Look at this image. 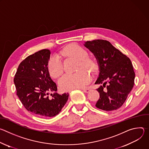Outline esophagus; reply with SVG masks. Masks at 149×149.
Returning a JSON list of instances; mask_svg holds the SVG:
<instances>
[{"label": "esophagus", "instance_id": "esophagus-1", "mask_svg": "<svg viewBox=\"0 0 149 149\" xmlns=\"http://www.w3.org/2000/svg\"><path fill=\"white\" fill-rule=\"evenodd\" d=\"M81 90H82L84 93H88L90 91V90L88 88H81Z\"/></svg>", "mask_w": 149, "mask_h": 149}]
</instances>
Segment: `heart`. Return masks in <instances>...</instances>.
I'll use <instances>...</instances> for the list:
<instances>
[{"instance_id":"1","label":"heart","mask_w":149,"mask_h":149,"mask_svg":"<svg viewBox=\"0 0 149 149\" xmlns=\"http://www.w3.org/2000/svg\"><path fill=\"white\" fill-rule=\"evenodd\" d=\"M59 55L71 57L78 60L79 63L78 70H80L75 74H65L62 76L58 82L60 88L63 91H68L86 86L91 81V76L87 71L82 69L86 68L93 71L95 68L93 60L87 57V51L77 44H71L61 51ZM48 67L49 72L53 78H57L63 73L62 63L58 56L51 57L49 59Z\"/></svg>"}]
</instances>
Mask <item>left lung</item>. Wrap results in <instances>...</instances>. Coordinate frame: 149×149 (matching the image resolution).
Returning a JSON list of instances; mask_svg holds the SVG:
<instances>
[{
	"label": "left lung",
	"mask_w": 149,
	"mask_h": 149,
	"mask_svg": "<svg viewBox=\"0 0 149 149\" xmlns=\"http://www.w3.org/2000/svg\"><path fill=\"white\" fill-rule=\"evenodd\" d=\"M84 46L98 62L100 73L95 84H103L97 90L100 98L96 107L107 111L119 109L134 86L135 73L130 59L106 40L87 41Z\"/></svg>",
	"instance_id": "obj_1"
}]
</instances>
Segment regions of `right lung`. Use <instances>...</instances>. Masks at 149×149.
I'll return each instance as SVG.
<instances>
[{"instance_id": "add662e5", "label": "right lung", "mask_w": 149, "mask_h": 149, "mask_svg": "<svg viewBox=\"0 0 149 149\" xmlns=\"http://www.w3.org/2000/svg\"><path fill=\"white\" fill-rule=\"evenodd\" d=\"M51 52L42 49L20 62L14 78L16 94L25 109L38 116L49 118L58 114L66 104L68 93L59 94L50 77L48 61ZM49 91H55L51 97Z\"/></svg>"}]
</instances>
